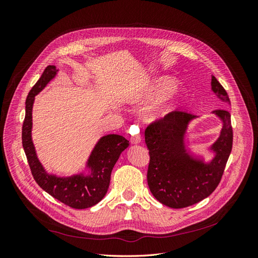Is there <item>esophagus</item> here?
<instances>
[{
	"label": "esophagus",
	"mask_w": 258,
	"mask_h": 258,
	"mask_svg": "<svg viewBox=\"0 0 258 258\" xmlns=\"http://www.w3.org/2000/svg\"><path fill=\"white\" fill-rule=\"evenodd\" d=\"M141 140H142L141 136H140V135H136V136H132V137L130 138V142H131L132 144H139L140 142H141Z\"/></svg>",
	"instance_id": "34e87169"
}]
</instances>
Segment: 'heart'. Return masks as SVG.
I'll return each mask as SVG.
<instances>
[{
	"mask_svg": "<svg viewBox=\"0 0 258 258\" xmlns=\"http://www.w3.org/2000/svg\"><path fill=\"white\" fill-rule=\"evenodd\" d=\"M175 88V82L170 79H161L154 84L151 85V87L146 90L145 99L147 101H155L166 96L167 93L172 91ZM177 104V99L175 97H171L167 99L165 102L161 104V106L157 110V113L159 116L166 115L170 111H172L173 108Z\"/></svg>",
	"mask_w": 258,
	"mask_h": 258,
	"instance_id": "b5f03b06",
	"label": "heart"
}]
</instances>
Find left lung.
Returning <instances> with one entry per match:
<instances>
[{
  "label": "left lung",
  "instance_id": "obj_1",
  "mask_svg": "<svg viewBox=\"0 0 258 258\" xmlns=\"http://www.w3.org/2000/svg\"><path fill=\"white\" fill-rule=\"evenodd\" d=\"M212 90L225 102H230L225 88L212 76ZM223 120L221 137L213 145L214 160L205 166L192 161L185 153L183 135L195 115L172 111L155 119L145 129L150 154L147 183L153 196L173 209L192 206L212 194L220 184L232 148V126L228 110L213 111Z\"/></svg>",
  "mask_w": 258,
  "mask_h": 258
}]
</instances>
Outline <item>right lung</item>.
I'll list each match as a JSON object with an SVG mask.
<instances>
[{"label": "right lung", "mask_w": 258, "mask_h": 258, "mask_svg": "<svg viewBox=\"0 0 258 258\" xmlns=\"http://www.w3.org/2000/svg\"><path fill=\"white\" fill-rule=\"evenodd\" d=\"M54 75L56 69L53 66H48L45 69L41 79L29 92L26 100V116L22 123V146L31 173L41 188L70 208H90L97 205L105 196L110 186L112 170L121 152L129 146V141L117 135H108L101 139L90 156L88 165L92 168L93 172L89 177H83L82 175L57 177L46 173L36 158L34 146L31 140L32 105L34 96L45 87Z\"/></svg>", "instance_id": "add662e5"}]
</instances>
